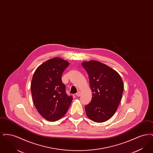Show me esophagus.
Listing matches in <instances>:
<instances>
[{
    "instance_id": "esophagus-1",
    "label": "esophagus",
    "mask_w": 153,
    "mask_h": 153,
    "mask_svg": "<svg viewBox=\"0 0 153 153\" xmlns=\"http://www.w3.org/2000/svg\"><path fill=\"white\" fill-rule=\"evenodd\" d=\"M76 95L77 96H78V97H79L81 96V92H80V91H78L77 93H76Z\"/></svg>"
}]
</instances>
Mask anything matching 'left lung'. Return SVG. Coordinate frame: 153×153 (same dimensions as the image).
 <instances>
[{"mask_svg": "<svg viewBox=\"0 0 153 153\" xmlns=\"http://www.w3.org/2000/svg\"><path fill=\"white\" fill-rule=\"evenodd\" d=\"M92 92L91 102L85 106L87 117L97 123L109 119L117 109L123 92V82L115 70L100 62H84Z\"/></svg>", "mask_w": 153, "mask_h": 153, "instance_id": "8db88e82", "label": "left lung"}]
</instances>
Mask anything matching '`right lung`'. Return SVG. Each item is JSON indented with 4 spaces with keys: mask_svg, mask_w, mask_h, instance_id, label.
Listing matches in <instances>:
<instances>
[{
    "mask_svg": "<svg viewBox=\"0 0 153 153\" xmlns=\"http://www.w3.org/2000/svg\"><path fill=\"white\" fill-rule=\"evenodd\" d=\"M61 58H51L39 66L33 76L31 91L38 112L45 119L55 122L65 115L73 100L66 94L61 76L69 66Z\"/></svg>",
    "mask_w": 153,
    "mask_h": 153,
    "instance_id": "1",
    "label": "right lung"
}]
</instances>
